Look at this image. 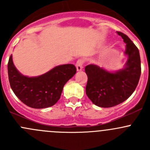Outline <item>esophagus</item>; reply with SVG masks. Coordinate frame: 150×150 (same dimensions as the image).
I'll use <instances>...</instances> for the list:
<instances>
[{
	"label": "esophagus",
	"mask_w": 150,
	"mask_h": 150,
	"mask_svg": "<svg viewBox=\"0 0 150 150\" xmlns=\"http://www.w3.org/2000/svg\"><path fill=\"white\" fill-rule=\"evenodd\" d=\"M84 60L83 59H79L78 60V62H76V69L77 71H81L83 69V65Z\"/></svg>",
	"instance_id": "esophagus-1"
}]
</instances>
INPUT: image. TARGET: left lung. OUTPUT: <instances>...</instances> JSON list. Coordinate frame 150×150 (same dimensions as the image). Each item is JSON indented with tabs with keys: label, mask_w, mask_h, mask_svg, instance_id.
Returning <instances> with one entry per match:
<instances>
[{
	"label": "left lung",
	"mask_w": 150,
	"mask_h": 150,
	"mask_svg": "<svg viewBox=\"0 0 150 150\" xmlns=\"http://www.w3.org/2000/svg\"><path fill=\"white\" fill-rule=\"evenodd\" d=\"M125 43L124 54L128 57L124 67L115 72L89 64L85 67L88 76L86 93L95 105L112 107L126 100L135 91L141 75L139 51L131 39L117 32Z\"/></svg>",
	"instance_id": "obj_1"
}]
</instances>
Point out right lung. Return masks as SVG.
Here are the masks:
<instances>
[{
    "instance_id": "obj_1",
    "label": "right lung",
    "mask_w": 150,
    "mask_h": 150,
    "mask_svg": "<svg viewBox=\"0 0 150 150\" xmlns=\"http://www.w3.org/2000/svg\"><path fill=\"white\" fill-rule=\"evenodd\" d=\"M75 73V65L67 64L55 67L39 76L28 77L17 70L12 55L8 63V80L12 91L24 104L35 109L54 105L60 99L64 86Z\"/></svg>"
}]
</instances>
